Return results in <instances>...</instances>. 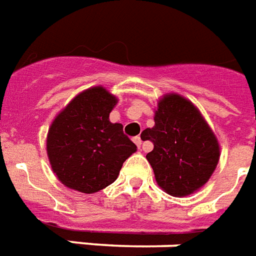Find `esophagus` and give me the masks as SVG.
<instances>
[{"instance_id":"34e87169","label":"esophagus","mask_w":256,"mask_h":256,"mask_svg":"<svg viewBox=\"0 0 256 256\" xmlns=\"http://www.w3.org/2000/svg\"><path fill=\"white\" fill-rule=\"evenodd\" d=\"M133 141H134V144H136V145H137L138 148L141 146V144H142V140H141V137H134Z\"/></svg>"}]
</instances>
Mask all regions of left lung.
<instances>
[{"mask_svg":"<svg viewBox=\"0 0 256 256\" xmlns=\"http://www.w3.org/2000/svg\"><path fill=\"white\" fill-rule=\"evenodd\" d=\"M144 141L153 142L146 154L162 190L186 196L209 180L218 164L220 145L200 110L178 94L162 96L157 103L154 126L145 128Z\"/></svg>","mask_w":256,"mask_h":256,"instance_id":"1","label":"left lung"}]
</instances>
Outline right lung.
Here are the masks:
<instances>
[{"label":"right lung","mask_w":256,"mask_h":256,"mask_svg":"<svg viewBox=\"0 0 256 256\" xmlns=\"http://www.w3.org/2000/svg\"><path fill=\"white\" fill-rule=\"evenodd\" d=\"M116 103L106 88L92 86L52 120L47 156L62 184L85 194L98 192L116 180L123 162L137 150L122 124L110 122Z\"/></svg>","instance_id":"obj_1"}]
</instances>
